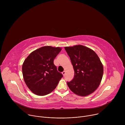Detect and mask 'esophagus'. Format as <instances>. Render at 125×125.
<instances>
[{"label": "esophagus", "instance_id": "esophagus-1", "mask_svg": "<svg viewBox=\"0 0 125 125\" xmlns=\"http://www.w3.org/2000/svg\"><path fill=\"white\" fill-rule=\"evenodd\" d=\"M65 74H66V72H65V71H63V72H62V74H63V76H64V77L65 76Z\"/></svg>", "mask_w": 125, "mask_h": 125}]
</instances>
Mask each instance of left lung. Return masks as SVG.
Here are the masks:
<instances>
[{
	"instance_id": "8db88e82",
	"label": "left lung",
	"mask_w": 125,
	"mask_h": 125,
	"mask_svg": "<svg viewBox=\"0 0 125 125\" xmlns=\"http://www.w3.org/2000/svg\"><path fill=\"white\" fill-rule=\"evenodd\" d=\"M73 66V79L67 82L70 90L77 95L85 96L94 93L100 84L103 65L96 53L82 45L64 47Z\"/></svg>"
}]
</instances>
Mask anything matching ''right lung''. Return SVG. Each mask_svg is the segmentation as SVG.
Masks as SVG:
<instances>
[{
	"mask_svg": "<svg viewBox=\"0 0 125 125\" xmlns=\"http://www.w3.org/2000/svg\"><path fill=\"white\" fill-rule=\"evenodd\" d=\"M62 48L45 46L31 53L22 65L24 80L33 94L40 96L51 93L63 75L58 72L53 61Z\"/></svg>",
	"mask_w": 125,
	"mask_h": 125,
	"instance_id": "obj_1",
	"label": "right lung"
}]
</instances>
